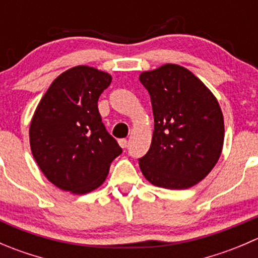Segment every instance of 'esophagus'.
Masks as SVG:
<instances>
[{
  "label": "esophagus",
  "mask_w": 258,
  "mask_h": 258,
  "mask_svg": "<svg viewBox=\"0 0 258 258\" xmlns=\"http://www.w3.org/2000/svg\"><path fill=\"white\" fill-rule=\"evenodd\" d=\"M118 145L121 146L122 148H126V147H127V140H126V139L118 140Z\"/></svg>",
  "instance_id": "obj_1"
}]
</instances>
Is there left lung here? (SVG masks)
Masks as SVG:
<instances>
[{"instance_id":"obj_1","label":"left lung","mask_w":258,"mask_h":258,"mask_svg":"<svg viewBox=\"0 0 258 258\" xmlns=\"http://www.w3.org/2000/svg\"><path fill=\"white\" fill-rule=\"evenodd\" d=\"M152 103L155 130L140 160L150 183L186 189L202 181L220 158L225 140L217 98L189 70L175 63L140 74Z\"/></svg>"}]
</instances>
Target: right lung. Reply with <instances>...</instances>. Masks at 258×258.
<instances>
[{
	"instance_id": "right-lung-1",
	"label": "right lung",
	"mask_w": 258,
	"mask_h": 258,
	"mask_svg": "<svg viewBox=\"0 0 258 258\" xmlns=\"http://www.w3.org/2000/svg\"><path fill=\"white\" fill-rule=\"evenodd\" d=\"M111 81L107 72L75 66L54 79L36 107L31 151L45 177L62 191L85 195L98 188L122 152L97 107Z\"/></svg>"
}]
</instances>
